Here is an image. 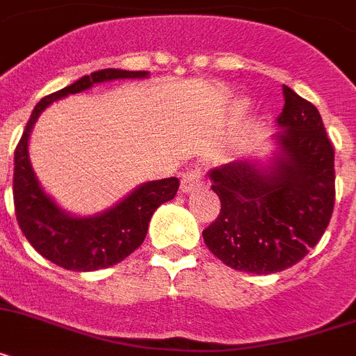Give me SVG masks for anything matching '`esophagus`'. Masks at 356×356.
<instances>
[{
    "label": "esophagus",
    "instance_id": "esophagus-1",
    "mask_svg": "<svg viewBox=\"0 0 356 356\" xmlns=\"http://www.w3.org/2000/svg\"><path fill=\"white\" fill-rule=\"evenodd\" d=\"M204 181V172L195 166V168L188 170L186 174H182L181 177V191L182 193H191V191L199 190L202 186Z\"/></svg>",
    "mask_w": 356,
    "mask_h": 356
}]
</instances>
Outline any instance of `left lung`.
<instances>
[{
	"instance_id": "8db88e82",
	"label": "left lung",
	"mask_w": 356,
	"mask_h": 356,
	"mask_svg": "<svg viewBox=\"0 0 356 356\" xmlns=\"http://www.w3.org/2000/svg\"><path fill=\"white\" fill-rule=\"evenodd\" d=\"M267 156L238 157L209 172L220 215L202 231L216 258L234 270L270 274L317 245L335 202V152L314 104L283 86Z\"/></svg>"
}]
</instances>
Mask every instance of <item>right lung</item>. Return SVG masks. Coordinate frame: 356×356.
I'll return each instance as SVG.
<instances>
[{
    "mask_svg": "<svg viewBox=\"0 0 356 356\" xmlns=\"http://www.w3.org/2000/svg\"><path fill=\"white\" fill-rule=\"evenodd\" d=\"M148 71L107 70L92 71L42 98L33 107L14 154V204L17 222L32 247L51 264L66 270L89 272L107 268L131 256L143 243L154 211L168 202L179 190V179L141 182L122 200L95 215H73L46 193L30 161V134L54 102L91 89L95 84L127 79H148Z\"/></svg>",
    "mask_w": 356,
    "mask_h": 356,
    "instance_id": "add662e5",
    "label": "right lung"
}]
</instances>
